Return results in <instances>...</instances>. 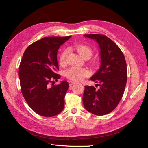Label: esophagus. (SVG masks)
<instances>
[{"label":"esophagus","instance_id":"esophagus-1","mask_svg":"<svg viewBox=\"0 0 148 148\" xmlns=\"http://www.w3.org/2000/svg\"><path fill=\"white\" fill-rule=\"evenodd\" d=\"M69 85H72L73 84H75L76 82H73V81H69Z\"/></svg>","mask_w":148,"mask_h":148}]
</instances>
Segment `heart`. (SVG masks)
Here are the masks:
<instances>
[{"label": "heart", "instance_id": "1", "mask_svg": "<svg viewBox=\"0 0 148 148\" xmlns=\"http://www.w3.org/2000/svg\"><path fill=\"white\" fill-rule=\"evenodd\" d=\"M73 48L79 53V55L84 59H86V58L89 59L92 54L91 49L86 45L77 44V45L74 46ZM67 53H68V51L66 49L62 51L60 53L59 57V63L61 65H64L66 64ZM65 75L67 78L73 80V81H80L89 75V71L86 69L72 66L66 70Z\"/></svg>", "mask_w": 148, "mask_h": 148}]
</instances>
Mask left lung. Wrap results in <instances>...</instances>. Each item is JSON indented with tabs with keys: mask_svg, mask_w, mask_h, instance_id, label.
Here are the masks:
<instances>
[{
	"mask_svg": "<svg viewBox=\"0 0 148 148\" xmlns=\"http://www.w3.org/2000/svg\"><path fill=\"white\" fill-rule=\"evenodd\" d=\"M97 43L100 50V68L91 77L99 83L96 89L85 86L83 102L89 112L104 115L111 112L117 106L123 96L127 80V64L123 53L112 40L102 34H84Z\"/></svg>",
	"mask_w": 148,
	"mask_h": 148,
	"instance_id": "left-lung-1",
	"label": "left lung"
}]
</instances>
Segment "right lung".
<instances>
[{"instance_id":"obj_1","label":"right lung","mask_w":148,"mask_h":148,"mask_svg":"<svg viewBox=\"0 0 148 148\" xmlns=\"http://www.w3.org/2000/svg\"><path fill=\"white\" fill-rule=\"evenodd\" d=\"M71 38L46 37L26 48L20 62L19 78L22 95L30 108L43 117H51L63 110L65 96L69 84L62 81L50 86V83L60 78L57 52Z\"/></svg>"}]
</instances>
